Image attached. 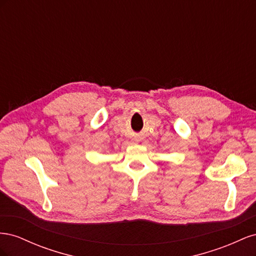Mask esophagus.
I'll return each mask as SVG.
<instances>
[{
	"label": "esophagus",
	"mask_w": 256,
	"mask_h": 256,
	"mask_svg": "<svg viewBox=\"0 0 256 256\" xmlns=\"http://www.w3.org/2000/svg\"><path fill=\"white\" fill-rule=\"evenodd\" d=\"M134 141H136V140H134Z\"/></svg>",
	"instance_id": "esophagus-1"
}]
</instances>
